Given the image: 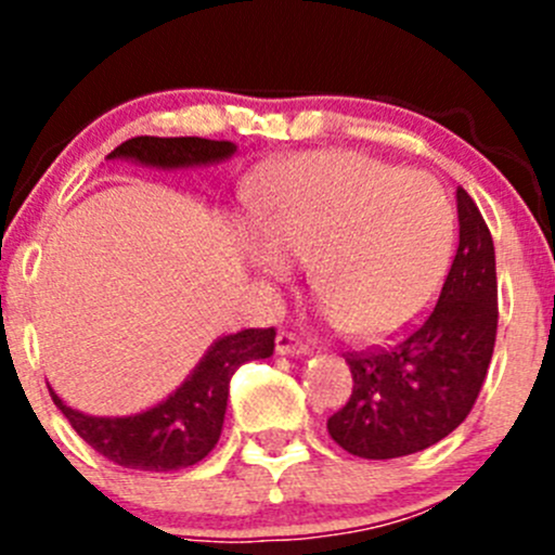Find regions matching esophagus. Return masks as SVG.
<instances>
[{
  "label": "esophagus",
  "mask_w": 555,
  "mask_h": 555,
  "mask_svg": "<svg viewBox=\"0 0 555 555\" xmlns=\"http://www.w3.org/2000/svg\"><path fill=\"white\" fill-rule=\"evenodd\" d=\"M276 351H279V354L298 357V354H306V351H309V344H306L304 338H298L295 333H287V330H282V333L276 335Z\"/></svg>",
  "instance_id": "34e87169"
}]
</instances>
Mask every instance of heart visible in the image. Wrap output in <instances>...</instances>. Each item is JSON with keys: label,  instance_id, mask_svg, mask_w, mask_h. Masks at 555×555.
<instances>
[{"label": "heart", "instance_id": "heart-1", "mask_svg": "<svg viewBox=\"0 0 555 555\" xmlns=\"http://www.w3.org/2000/svg\"><path fill=\"white\" fill-rule=\"evenodd\" d=\"M257 220L244 233L255 268L287 279L289 257H311L324 319L362 340H386L416 322L451 260L443 184L354 150L284 160L262 182Z\"/></svg>", "mask_w": 555, "mask_h": 555}]
</instances>
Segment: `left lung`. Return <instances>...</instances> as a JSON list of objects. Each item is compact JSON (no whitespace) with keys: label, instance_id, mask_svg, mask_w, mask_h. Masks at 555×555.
Listing matches in <instances>:
<instances>
[{"label":"left lung","instance_id":"1","mask_svg":"<svg viewBox=\"0 0 555 555\" xmlns=\"http://www.w3.org/2000/svg\"><path fill=\"white\" fill-rule=\"evenodd\" d=\"M459 246L435 309L391 346L349 351V402L327 433L362 459L429 449L473 411L496 340V260L489 225L467 190H456Z\"/></svg>","mask_w":555,"mask_h":555}]
</instances>
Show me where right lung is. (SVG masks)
Instances as JSON below:
<instances>
[{"mask_svg":"<svg viewBox=\"0 0 555 555\" xmlns=\"http://www.w3.org/2000/svg\"><path fill=\"white\" fill-rule=\"evenodd\" d=\"M236 153V144L201 137H133L112 150L106 158L137 160L158 169L220 164ZM273 327H251L236 335H222L204 354L188 382L150 411L137 416H86L66 405L53 389L55 408L69 418L72 429L109 462L128 469L169 473L184 469L209 456L220 440L225 422L231 378L244 362L273 354Z\"/></svg>","mask_w":555,"mask_h":555,"instance_id":"obj_1","label":"right lung"}]
</instances>
